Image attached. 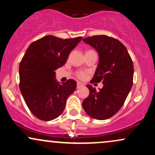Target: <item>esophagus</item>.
<instances>
[{"mask_svg": "<svg viewBox=\"0 0 155 155\" xmlns=\"http://www.w3.org/2000/svg\"><path fill=\"white\" fill-rule=\"evenodd\" d=\"M82 87H84V84L81 82H77V89H80Z\"/></svg>", "mask_w": 155, "mask_h": 155, "instance_id": "34e87169", "label": "esophagus"}]
</instances>
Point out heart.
I'll return each mask as SVG.
<instances>
[{"mask_svg": "<svg viewBox=\"0 0 155 155\" xmlns=\"http://www.w3.org/2000/svg\"><path fill=\"white\" fill-rule=\"evenodd\" d=\"M86 76H87V73L85 71H78L76 73V76L81 79H84V78L86 77Z\"/></svg>", "mask_w": 155, "mask_h": 155, "instance_id": "obj_1", "label": "heart"}]
</instances>
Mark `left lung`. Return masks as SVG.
<instances>
[{
	"mask_svg": "<svg viewBox=\"0 0 155 155\" xmlns=\"http://www.w3.org/2000/svg\"><path fill=\"white\" fill-rule=\"evenodd\" d=\"M98 52L99 63L91 83L103 82L98 92L87 85L90 95L84 100L82 107L90 117L107 120L123 106L133 80V63L128 51L119 40L105 35L83 39Z\"/></svg>",
	"mask_w": 155,
	"mask_h": 155,
	"instance_id": "1",
	"label": "left lung"
}]
</instances>
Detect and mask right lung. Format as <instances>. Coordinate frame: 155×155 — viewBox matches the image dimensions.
Returning <instances> with one entry per match:
<instances>
[{
    "instance_id": "obj_1",
    "label": "right lung",
    "mask_w": 155,
    "mask_h": 155,
    "mask_svg": "<svg viewBox=\"0 0 155 155\" xmlns=\"http://www.w3.org/2000/svg\"><path fill=\"white\" fill-rule=\"evenodd\" d=\"M82 37L63 39L46 35L28 47L19 64V89L31 113L43 121L63 113L69 95L75 91L73 79L60 84L55 71L66 63Z\"/></svg>"
}]
</instances>
